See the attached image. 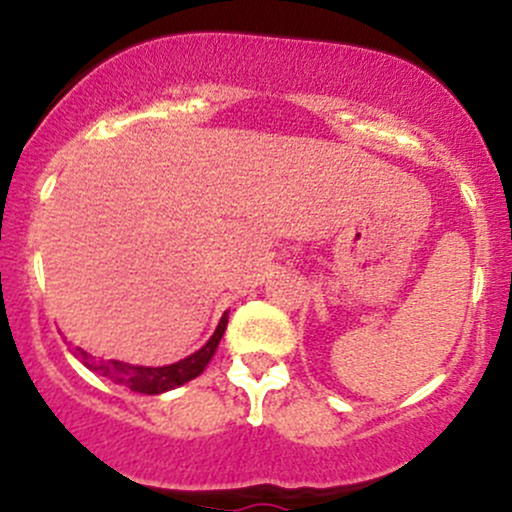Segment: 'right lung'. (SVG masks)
Segmentation results:
<instances>
[{"mask_svg": "<svg viewBox=\"0 0 512 512\" xmlns=\"http://www.w3.org/2000/svg\"><path fill=\"white\" fill-rule=\"evenodd\" d=\"M225 327H227V312L223 314L218 329H215V334L208 339V344H205L203 349H198L195 354L185 356V359L175 361V364H168V366H133V364H123V361H116V359L96 361L94 356L81 352V349L79 354L89 369L98 371V374L106 376V379L116 381V384L121 386H128V389L138 391V394L153 396V394H163V391H170V389H178V386L188 384L190 379L203 374V369L208 366V361L213 359L215 349H218L220 339H223Z\"/></svg>", "mask_w": 512, "mask_h": 512, "instance_id": "obj_1", "label": "right lung"}]
</instances>
